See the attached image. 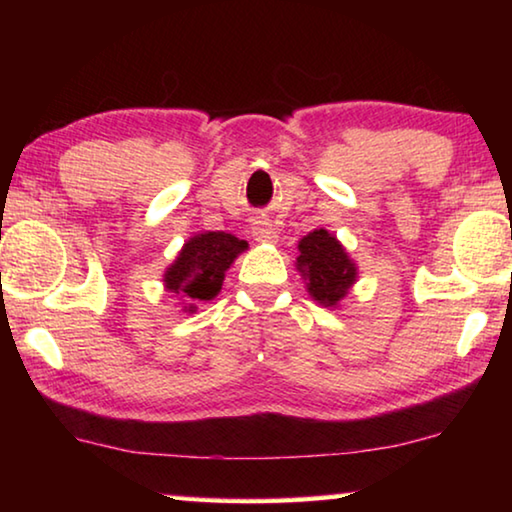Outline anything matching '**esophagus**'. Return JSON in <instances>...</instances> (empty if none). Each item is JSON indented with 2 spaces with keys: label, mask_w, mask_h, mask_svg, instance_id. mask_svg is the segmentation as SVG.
<instances>
[{
  "label": "esophagus",
  "mask_w": 512,
  "mask_h": 512,
  "mask_svg": "<svg viewBox=\"0 0 512 512\" xmlns=\"http://www.w3.org/2000/svg\"><path fill=\"white\" fill-rule=\"evenodd\" d=\"M253 239L259 241V244H275L277 241V230L271 223L266 221H257L253 225Z\"/></svg>",
  "instance_id": "1"
}]
</instances>
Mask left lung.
Segmentation results:
<instances>
[{"label":"left lung","instance_id":"1","mask_svg":"<svg viewBox=\"0 0 512 512\" xmlns=\"http://www.w3.org/2000/svg\"><path fill=\"white\" fill-rule=\"evenodd\" d=\"M298 253L296 268L309 296L320 307H339L359 277V266L345 246L332 232L316 228L298 241Z\"/></svg>","mask_w":512,"mask_h":512}]
</instances>
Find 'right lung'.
<instances>
[{"label":"right lung","mask_w":512,"mask_h":512,"mask_svg":"<svg viewBox=\"0 0 512 512\" xmlns=\"http://www.w3.org/2000/svg\"><path fill=\"white\" fill-rule=\"evenodd\" d=\"M246 250L248 244L244 239L232 237L223 230L196 232L164 271V291L173 293L187 314H196L201 302L219 296L225 271Z\"/></svg>","instance_id":"obj_1"}]
</instances>
